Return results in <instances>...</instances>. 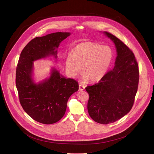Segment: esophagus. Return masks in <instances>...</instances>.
<instances>
[{
	"mask_svg": "<svg viewBox=\"0 0 154 154\" xmlns=\"http://www.w3.org/2000/svg\"><path fill=\"white\" fill-rule=\"evenodd\" d=\"M85 86L83 85H82V84H80L79 85V90L80 91H83L85 90Z\"/></svg>",
	"mask_w": 154,
	"mask_h": 154,
	"instance_id": "1",
	"label": "esophagus"
}]
</instances>
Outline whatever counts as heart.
<instances>
[{"label": "heart", "instance_id": "b5f03b06", "mask_svg": "<svg viewBox=\"0 0 154 154\" xmlns=\"http://www.w3.org/2000/svg\"><path fill=\"white\" fill-rule=\"evenodd\" d=\"M113 57L112 49L92 42L80 43L74 49L73 55L65 61L68 74L76 77L83 73V79L96 82L101 80L106 73Z\"/></svg>", "mask_w": 154, "mask_h": 154}]
</instances>
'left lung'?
Instances as JSON below:
<instances>
[{
    "instance_id": "1",
    "label": "left lung",
    "mask_w": 154,
    "mask_h": 154,
    "mask_svg": "<svg viewBox=\"0 0 154 154\" xmlns=\"http://www.w3.org/2000/svg\"><path fill=\"white\" fill-rule=\"evenodd\" d=\"M103 33L116 46L115 66L98 83L85 89L90 96L89 115L96 122L108 124L122 118L132 108L138 90L139 69L131 49L115 35Z\"/></svg>"
}]
</instances>
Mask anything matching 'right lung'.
Masks as SVG:
<instances>
[{
  "label": "right lung",
  "instance_id": "right-lung-1",
  "mask_svg": "<svg viewBox=\"0 0 154 154\" xmlns=\"http://www.w3.org/2000/svg\"><path fill=\"white\" fill-rule=\"evenodd\" d=\"M70 35L56 32L32 39L22 51L16 71V86L20 103L34 120L52 124L64 116L69 97L79 90L78 82L66 79L53 69L49 79L39 84L33 82V61L51 55L57 58L60 43Z\"/></svg>",
  "mask_w": 154,
  "mask_h": 154
}]
</instances>
